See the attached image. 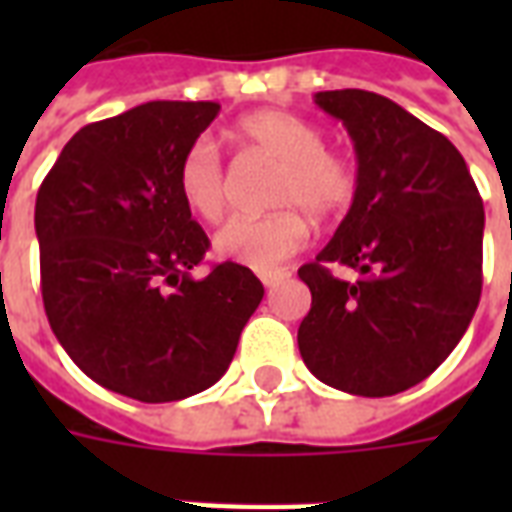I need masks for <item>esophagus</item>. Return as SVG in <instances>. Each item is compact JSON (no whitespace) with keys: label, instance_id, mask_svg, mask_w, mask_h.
Returning a JSON list of instances; mask_svg holds the SVG:
<instances>
[{"label":"esophagus","instance_id":"1","mask_svg":"<svg viewBox=\"0 0 512 512\" xmlns=\"http://www.w3.org/2000/svg\"><path fill=\"white\" fill-rule=\"evenodd\" d=\"M285 277H288L285 271H260V282H263L266 288H277Z\"/></svg>","mask_w":512,"mask_h":512}]
</instances>
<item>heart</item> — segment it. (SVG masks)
Segmentation results:
<instances>
[{
	"label": "heart",
	"instance_id": "obj_1",
	"mask_svg": "<svg viewBox=\"0 0 512 512\" xmlns=\"http://www.w3.org/2000/svg\"><path fill=\"white\" fill-rule=\"evenodd\" d=\"M235 134L246 145L282 161L271 186L268 216H235L213 235L216 252L241 266L268 271L307 244L310 222L343 213L356 194L354 164L326 147V136L312 120L266 109L244 117ZM183 205L205 222H219L230 197V178L211 139H197L178 164Z\"/></svg>",
	"mask_w": 512,
	"mask_h": 512
}]
</instances>
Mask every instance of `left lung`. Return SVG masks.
I'll list each match as a JSON object with an SVG mask.
<instances>
[{
	"instance_id": "left-lung-1",
	"label": "left lung",
	"mask_w": 512,
	"mask_h": 512,
	"mask_svg": "<svg viewBox=\"0 0 512 512\" xmlns=\"http://www.w3.org/2000/svg\"><path fill=\"white\" fill-rule=\"evenodd\" d=\"M315 104L354 139L356 194L315 263L299 351L315 378L362 397L397 395L452 354L483 290V200L458 147L367 90ZM332 265L354 267L356 283Z\"/></svg>"
}]
</instances>
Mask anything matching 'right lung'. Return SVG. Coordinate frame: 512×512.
I'll return each instance as SVG.
<instances>
[{"label":"right lung","instance_id":"add662e5","mask_svg":"<svg viewBox=\"0 0 512 512\" xmlns=\"http://www.w3.org/2000/svg\"><path fill=\"white\" fill-rule=\"evenodd\" d=\"M216 101H147L76 131L35 202L51 332L82 373L142 403L183 400L233 362L263 282L238 263L194 279L208 235L178 164Z\"/></svg>","mask_w":512,"mask_h":512}]
</instances>
